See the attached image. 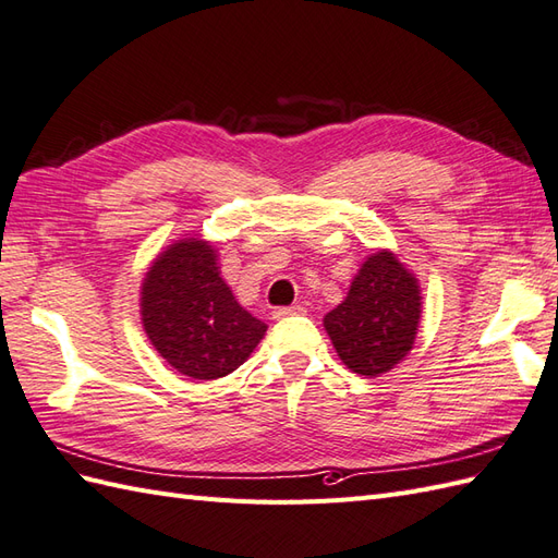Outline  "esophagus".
<instances>
[{
  "instance_id": "obj_1",
  "label": "esophagus",
  "mask_w": 558,
  "mask_h": 558,
  "mask_svg": "<svg viewBox=\"0 0 558 558\" xmlns=\"http://www.w3.org/2000/svg\"><path fill=\"white\" fill-rule=\"evenodd\" d=\"M299 313H304L302 306H278L274 311V318L280 320V318H290V316H299Z\"/></svg>"
}]
</instances>
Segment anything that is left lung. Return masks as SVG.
Listing matches in <instances>:
<instances>
[{
    "label": "left lung",
    "mask_w": 558,
    "mask_h": 558,
    "mask_svg": "<svg viewBox=\"0 0 558 558\" xmlns=\"http://www.w3.org/2000/svg\"><path fill=\"white\" fill-rule=\"evenodd\" d=\"M422 318L417 278L389 250L369 254L349 294L323 325L349 369L379 377L401 363L415 344Z\"/></svg>",
    "instance_id": "obj_1"
}]
</instances>
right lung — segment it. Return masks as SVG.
<instances>
[{"label":"right lung","instance_id":"add662e5","mask_svg":"<svg viewBox=\"0 0 558 558\" xmlns=\"http://www.w3.org/2000/svg\"><path fill=\"white\" fill-rule=\"evenodd\" d=\"M217 250L199 238L169 245L141 284V320L150 344L191 379L231 375L266 335L221 278Z\"/></svg>","mask_w":558,"mask_h":558}]
</instances>
